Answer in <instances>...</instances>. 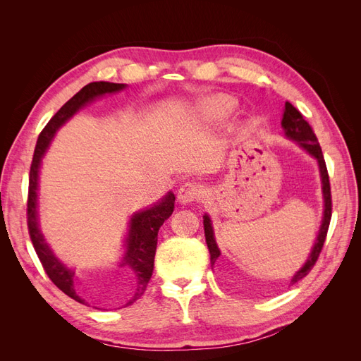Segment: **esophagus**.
<instances>
[{"label":"esophagus","instance_id":"1","mask_svg":"<svg viewBox=\"0 0 361 361\" xmlns=\"http://www.w3.org/2000/svg\"><path fill=\"white\" fill-rule=\"evenodd\" d=\"M200 197H202V188L199 187V185L191 183V182H187L185 185H182V187L179 188V192H178V200L182 204L192 203L195 200H199Z\"/></svg>","mask_w":361,"mask_h":361}]
</instances>
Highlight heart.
Here are the masks:
<instances>
[{
  "label": "heart",
  "mask_w": 361,
  "mask_h": 361,
  "mask_svg": "<svg viewBox=\"0 0 361 361\" xmlns=\"http://www.w3.org/2000/svg\"><path fill=\"white\" fill-rule=\"evenodd\" d=\"M235 101L226 94H216L206 97L203 102V111L212 117H224L233 110Z\"/></svg>",
  "instance_id": "1"
}]
</instances>
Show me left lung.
<instances>
[{"mask_svg": "<svg viewBox=\"0 0 361 361\" xmlns=\"http://www.w3.org/2000/svg\"><path fill=\"white\" fill-rule=\"evenodd\" d=\"M281 128H283V130H285L286 138L295 141V143L300 145L305 152H307L309 155H312L316 161H318L321 182H322V197H324V212H322V221H321L319 232H318V235H316L314 244L312 247V251H310L307 260H305V264L297 272H295L293 277L290 279V285H295V283H298L301 279H304L309 274L310 269L316 264V260H318L321 250L324 247L326 232H329V226H330V220H331V190H330L329 171H326V166H325L321 146L318 143V138H316L310 125L304 120L302 114L289 102L285 104V110H283ZM203 227H204L206 244H207V248H209V253H211V265H214L221 253H220V248H218L216 241H215L211 216L207 214L203 215Z\"/></svg>", "mask_w": 361, "mask_h": 361, "instance_id": "left-lung-1", "label": "left lung"}]
</instances>
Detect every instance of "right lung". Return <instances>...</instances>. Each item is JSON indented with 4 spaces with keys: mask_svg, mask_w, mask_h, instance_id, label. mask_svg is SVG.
Returning <instances> with one entry per match:
<instances>
[{
    "mask_svg": "<svg viewBox=\"0 0 361 361\" xmlns=\"http://www.w3.org/2000/svg\"><path fill=\"white\" fill-rule=\"evenodd\" d=\"M126 84H116L106 81H97L84 85L82 89L73 97L64 104L60 110L54 114V117L43 128L37 138V145L32 155V162L30 169V185H28V203H27V223L28 232L32 247L42 262L48 277L52 280L60 290H63L68 297L73 298L81 304H85V300L80 297L75 288V269L54 255L49 244L43 236L39 226V211H37V192H39V173L42 166V158L45 157L52 138L56 137L57 130L68 122V120L78 113L87 104L96 101L97 97L105 94L117 93L123 90ZM174 209V194L169 191L161 200L146 207L143 211L135 212L129 220L128 233L125 238V253L118 262V268H129L135 277V290L133 298L125 305H130L145 293L147 283L154 272L155 251L158 243V232L164 221L173 214Z\"/></svg>",
    "mask_w": 361,
    "mask_h": 361,
    "instance_id": "1",
    "label": "right lung"
}]
</instances>
